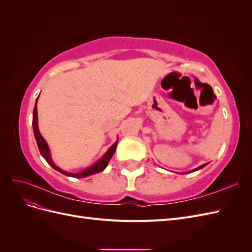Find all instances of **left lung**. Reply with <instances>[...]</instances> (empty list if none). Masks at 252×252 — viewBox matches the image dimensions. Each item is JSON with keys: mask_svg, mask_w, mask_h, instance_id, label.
Instances as JSON below:
<instances>
[{"mask_svg": "<svg viewBox=\"0 0 252 252\" xmlns=\"http://www.w3.org/2000/svg\"><path fill=\"white\" fill-rule=\"evenodd\" d=\"M207 165V164H203V165H201L200 167H197V168H195V169H193V170H190V171H188V172H183L182 174H185V173H191V172H193V171H196V170H200V169H202V168H204V167Z\"/></svg>", "mask_w": 252, "mask_h": 252, "instance_id": "left-lung-1", "label": "left lung"}]
</instances>
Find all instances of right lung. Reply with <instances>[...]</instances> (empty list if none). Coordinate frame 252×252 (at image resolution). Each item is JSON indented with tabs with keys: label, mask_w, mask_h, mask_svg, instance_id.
Returning a JSON list of instances; mask_svg holds the SVG:
<instances>
[{
	"label": "right lung",
	"mask_w": 252,
	"mask_h": 252,
	"mask_svg": "<svg viewBox=\"0 0 252 252\" xmlns=\"http://www.w3.org/2000/svg\"><path fill=\"white\" fill-rule=\"evenodd\" d=\"M37 98H39V96L36 97L34 109H33L32 127H33V133H34V138H35V141H36V144H37V147H39V150L41 152V155H42V157L45 159H46V162L52 167L53 169H56L57 171L67 175V177H71V178H78V179L86 178V177H89V175H93V174H95V173H98V172L103 171L106 168V167H107L109 161H110L113 154H114V151H116L118 141L114 143L107 151H106V154L100 159H98V161H96L95 163H94L93 165L87 167V168H85V169L80 171V172H67V171H65L63 169L59 168V167L55 164V162L52 161V158H51V154H50V149L48 147V144H47L46 141L44 140V138H43L42 134L40 133V130H39V125H37V107H36Z\"/></svg>",
	"instance_id": "right-lung-1"
}]
</instances>
